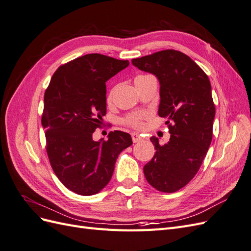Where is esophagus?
<instances>
[{"label": "esophagus", "mask_w": 251, "mask_h": 251, "mask_svg": "<svg viewBox=\"0 0 251 251\" xmlns=\"http://www.w3.org/2000/svg\"><path fill=\"white\" fill-rule=\"evenodd\" d=\"M141 139H142V138H141V136H140L139 134H137V133H133V134H132V140H133L134 143L139 142Z\"/></svg>", "instance_id": "obj_1"}]
</instances>
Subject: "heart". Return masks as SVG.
<instances>
[{
	"label": "heart",
	"mask_w": 251,
	"mask_h": 251,
	"mask_svg": "<svg viewBox=\"0 0 251 251\" xmlns=\"http://www.w3.org/2000/svg\"><path fill=\"white\" fill-rule=\"evenodd\" d=\"M151 76V75L150 74H140L138 75V76H136L135 80H139V79H144V78H148ZM112 96H113V89L110 90L108 92V95H107V100L110 101L112 100ZM143 118H144V114H140V113H132V114H128V115H126L123 123L130 126V127H133V128H141L142 126H143Z\"/></svg>",
	"instance_id": "obj_1"
}]
</instances>
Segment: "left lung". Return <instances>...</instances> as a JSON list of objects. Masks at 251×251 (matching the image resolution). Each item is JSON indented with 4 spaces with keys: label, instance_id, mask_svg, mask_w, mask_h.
<instances>
[{
    "label": "left lung",
    "instance_id": "1",
    "mask_svg": "<svg viewBox=\"0 0 251 251\" xmlns=\"http://www.w3.org/2000/svg\"><path fill=\"white\" fill-rule=\"evenodd\" d=\"M160 82L158 114L169 120L170 141H151L156 153L143 168L149 183L162 193L184 187L198 173L212 139L216 108L208 76L188 55L168 49L132 59Z\"/></svg>",
    "mask_w": 251,
    "mask_h": 251
}]
</instances>
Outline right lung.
Segmentation results:
<instances>
[{
  "label": "right lung",
  "instance_id": "right-lung-1",
  "mask_svg": "<svg viewBox=\"0 0 251 251\" xmlns=\"http://www.w3.org/2000/svg\"><path fill=\"white\" fill-rule=\"evenodd\" d=\"M128 64L86 54L58 67L45 91L42 125L51 168L78 195L100 193L110 182L120 151L133 143L131 135L121 131L110 132L108 140L92 139L107 113L105 82Z\"/></svg>",
  "mask_w": 251,
  "mask_h": 251
}]
</instances>
